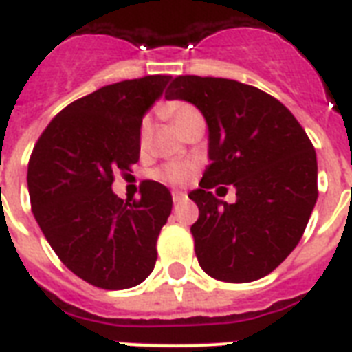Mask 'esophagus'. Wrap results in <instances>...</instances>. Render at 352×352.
Returning <instances> with one entry per match:
<instances>
[{
    "mask_svg": "<svg viewBox=\"0 0 352 352\" xmlns=\"http://www.w3.org/2000/svg\"><path fill=\"white\" fill-rule=\"evenodd\" d=\"M171 195H173V203L175 204L182 203V201H186V193L179 192V190H175V192L171 193Z\"/></svg>",
    "mask_w": 352,
    "mask_h": 352,
    "instance_id": "obj_1",
    "label": "esophagus"
}]
</instances>
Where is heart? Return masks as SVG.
Returning <instances> with one entry per match:
<instances>
[{
    "label": "heart",
    "mask_w": 352,
    "mask_h": 352,
    "mask_svg": "<svg viewBox=\"0 0 352 352\" xmlns=\"http://www.w3.org/2000/svg\"><path fill=\"white\" fill-rule=\"evenodd\" d=\"M162 113H164L166 117L173 122V126H175L177 129H181V127L190 120V118L199 115V111L195 109V107L190 106V104H184V102H171V104L162 107ZM148 133H149V124L148 122H144L142 127H140V142L142 144L146 142ZM190 175H192V168L184 164H170L160 171V177H162V179H166V181H170V182H177V184L186 182L188 179H190Z\"/></svg>",
    "instance_id": "obj_1"
}]
</instances>
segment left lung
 I'll return each instance as SVG.
<instances>
[{
    "mask_svg": "<svg viewBox=\"0 0 352 352\" xmlns=\"http://www.w3.org/2000/svg\"><path fill=\"white\" fill-rule=\"evenodd\" d=\"M166 98L193 104L208 126L210 166L188 193L199 206V265L226 283L267 276L300 243L316 204L314 146L281 102L235 80L177 76ZM217 184L236 188L234 205L209 192Z\"/></svg>",
    "mask_w": 352,
    "mask_h": 352,
    "instance_id": "1",
    "label": "left lung"
}]
</instances>
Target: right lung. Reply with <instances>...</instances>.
Here are the masks:
<instances>
[{"label": "right lung", "mask_w": 352, "mask_h": 352, "mask_svg": "<svg viewBox=\"0 0 352 352\" xmlns=\"http://www.w3.org/2000/svg\"><path fill=\"white\" fill-rule=\"evenodd\" d=\"M171 76L124 80L69 104L38 138L27 170L36 223L65 267L107 290L131 289L157 261L171 214L170 190L146 181L140 199H118L113 175L140 157L144 115Z\"/></svg>", "instance_id": "right-lung-1"}]
</instances>
